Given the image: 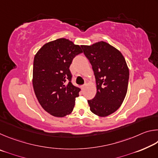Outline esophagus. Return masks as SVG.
Returning <instances> with one entry per match:
<instances>
[{
  "instance_id": "1",
  "label": "esophagus",
  "mask_w": 158,
  "mask_h": 158,
  "mask_svg": "<svg viewBox=\"0 0 158 158\" xmlns=\"http://www.w3.org/2000/svg\"><path fill=\"white\" fill-rule=\"evenodd\" d=\"M85 86H86V84H85L84 85H83L82 86H81L82 89H83V90H84V89H85Z\"/></svg>"
}]
</instances>
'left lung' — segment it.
<instances>
[{
	"instance_id": "left-lung-1",
	"label": "left lung",
	"mask_w": 158,
	"mask_h": 158,
	"mask_svg": "<svg viewBox=\"0 0 158 158\" xmlns=\"http://www.w3.org/2000/svg\"><path fill=\"white\" fill-rule=\"evenodd\" d=\"M81 47L91 64L97 85L95 98L88 100L90 109L97 116H107L121 106L126 95L129 81L126 61L118 50L105 42Z\"/></svg>"
}]
</instances>
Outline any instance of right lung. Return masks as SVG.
I'll use <instances>...</instances> for the list:
<instances>
[{
    "label": "right lung",
    "instance_id": "1",
    "mask_svg": "<svg viewBox=\"0 0 158 158\" xmlns=\"http://www.w3.org/2000/svg\"><path fill=\"white\" fill-rule=\"evenodd\" d=\"M81 47L65 38L43 45L35 56L33 85L42 107L56 117L73 111L81 89L72 84L69 70L73 58L82 53Z\"/></svg>",
    "mask_w": 158,
    "mask_h": 158
}]
</instances>
